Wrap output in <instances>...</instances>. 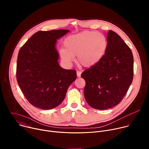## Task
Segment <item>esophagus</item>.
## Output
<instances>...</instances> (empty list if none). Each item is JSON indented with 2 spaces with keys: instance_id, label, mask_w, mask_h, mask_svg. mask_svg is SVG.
Masks as SVG:
<instances>
[{
  "instance_id": "34e87169",
  "label": "esophagus",
  "mask_w": 149,
  "mask_h": 149,
  "mask_svg": "<svg viewBox=\"0 0 149 149\" xmlns=\"http://www.w3.org/2000/svg\"><path fill=\"white\" fill-rule=\"evenodd\" d=\"M81 71H77V77H81Z\"/></svg>"
}]
</instances>
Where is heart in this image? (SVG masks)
Segmentation results:
<instances>
[{
    "mask_svg": "<svg viewBox=\"0 0 149 149\" xmlns=\"http://www.w3.org/2000/svg\"><path fill=\"white\" fill-rule=\"evenodd\" d=\"M107 46V39L103 34L84 31L67 37L63 42L65 49L59 51V55L67 66L72 65L77 55V62L79 65L91 67L102 58Z\"/></svg>",
    "mask_w": 149,
    "mask_h": 149,
    "instance_id": "heart-1",
    "label": "heart"
}]
</instances>
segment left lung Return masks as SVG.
<instances>
[{"instance_id":"1","label":"left lung","mask_w":149,"mask_h":149,"mask_svg":"<svg viewBox=\"0 0 149 149\" xmlns=\"http://www.w3.org/2000/svg\"><path fill=\"white\" fill-rule=\"evenodd\" d=\"M108 46L102 58L81 77L86 81L84 97L97 110L112 108L120 102L133 78V56L130 48L116 32L109 31Z\"/></svg>"}]
</instances>
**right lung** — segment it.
I'll use <instances>...</instances> for the list:
<instances>
[{"mask_svg": "<svg viewBox=\"0 0 149 149\" xmlns=\"http://www.w3.org/2000/svg\"><path fill=\"white\" fill-rule=\"evenodd\" d=\"M59 29L39 31L20 48L16 78L27 100L36 107L50 110L64 100L67 90L76 79L75 70L60 67L56 40L69 32Z\"/></svg>", "mask_w": 149, "mask_h": 149, "instance_id": "obj_1", "label": "right lung"}]
</instances>
